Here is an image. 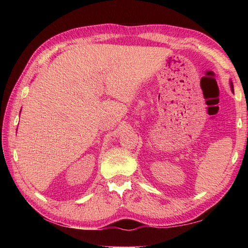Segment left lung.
Returning a JSON list of instances; mask_svg holds the SVG:
<instances>
[{
  "label": "left lung",
  "instance_id": "8db88e82",
  "mask_svg": "<svg viewBox=\"0 0 248 248\" xmlns=\"http://www.w3.org/2000/svg\"><path fill=\"white\" fill-rule=\"evenodd\" d=\"M231 88H233V86H232V83H231Z\"/></svg>",
  "mask_w": 248,
  "mask_h": 248
}]
</instances>
